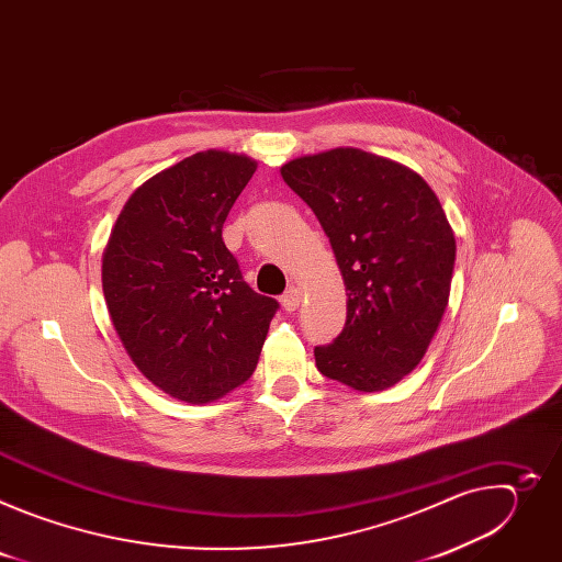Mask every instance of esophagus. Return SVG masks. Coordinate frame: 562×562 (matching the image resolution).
I'll return each mask as SVG.
<instances>
[{"instance_id": "1", "label": "esophagus", "mask_w": 562, "mask_h": 562, "mask_svg": "<svg viewBox=\"0 0 562 562\" xmlns=\"http://www.w3.org/2000/svg\"><path fill=\"white\" fill-rule=\"evenodd\" d=\"M300 302H302V293H300V289H295V286H291L284 295H282V306H284V311H295L297 306H300Z\"/></svg>"}]
</instances>
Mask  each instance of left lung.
I'll use <instances>...</instances> for the list:
<instances>
[{
  "mask_svg": "<svg viewBox=\"0 0 562 562\" xmlns=\"http://www.w3.org/2000/svg\"><path fill=\"white\" fill-rule=\"evenodd\" d=\"M282 180L323 224L347 286V323L315 347L317 371L384 391L425 358L449 304L456 235L409 167L353 146L302 155Z\"/></svg>",
  "mask_w": 562,
  "mask_h": 562,
  "instance_id": "left-lung-1",
  "label": "left lung"
}]
</instances>
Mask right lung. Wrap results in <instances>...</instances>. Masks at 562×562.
Listing matches in <instances>:
<instances>
[{
	"label": "right lung",
	"instance_id": "add662e5",
	"mask_svg": "<svg viewBox=\"0 0 562 562\" xmlns=\"http://www.w3.org/2000/svg\"><path fill=\"white\" fill-rule=\"evenodd\" d=\"M258 162L200 150L126 200L102 256L111 323L159 391L206 405L245 384L260 360L273 297L256 293L222 243V224Z\"/></svg>",
	"mask_w": 562,
	"mask_h": 562
}]
</instances>
